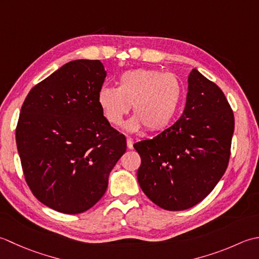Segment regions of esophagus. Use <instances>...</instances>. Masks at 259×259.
Instances as JSON below:
<instances>
[{"label": "esophagus", "instance_id": "1", "mask_svg": "<svg viewBox=\"0 0 259 259\" xmlns=\"http://www.w3.org/2000/svg\"><path fill=\"white\" fill-rule=\"evenodd\" d=\"M126 142H127V149L130 150L133 149V140H132L131 137H127V139H126Z\"/></svg>", "mask_w": 259, "mask_h": 259}]
</instances>
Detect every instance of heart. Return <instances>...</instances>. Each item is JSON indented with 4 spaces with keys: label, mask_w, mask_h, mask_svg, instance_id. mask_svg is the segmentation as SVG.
<instances>
[{
    "label": "heart",
    "mask_w": 259,
    "mask_h": 259,
    "mask_svg": "<svg viewBox=\"0 0 259 259\" xmlns=\"http://www.w3.org/2000/svg\"><path fill=\"white\" fill-rule=\"evenodd\" d=\"M182 86L173 73L136 68L120 73L118 87L102 86L97 94L100 109L110 124L119 125L131 106L135 114L125 123L127 132L145 127L160 131L177 115Z\"/></svg>",
    "instance_id": "b5f03b06"
}]
</instances>
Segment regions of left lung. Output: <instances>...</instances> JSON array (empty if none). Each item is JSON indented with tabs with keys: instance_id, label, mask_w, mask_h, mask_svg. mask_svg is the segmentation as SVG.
I'll return each mask as SVG.
<instances>
[{
	"instance_id": "obj_1",
	"label": "left lung",
	"mask_w": 259,
	"mask_h": 259,
	"mask_svg": "<svg viewBox=\"0 0 259 259\" xmlns=\"http://www.w3.org/2000/svg\"><path fill=\"white\" fill-rule=\"evenodd\" d=\"M234 128L223 91L192 69L181 117L154 139L134 144L141 156L137 181L146 197L170 211L202 201L228 166Z\"/></svg>"
}]
</instances>
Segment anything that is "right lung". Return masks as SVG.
<instances>
[{
	"instance_id": "right-lung-1",
	"label": "right lung",
	"mask_w": 259,
	"mask_h": 259,
	"mask_svg": "<svg viewBox=\"0 0 259 259\" xmlns=\"http://www.w3.org/2000/svg\"><path fill=\"white\" fill-rule=\"evenodd\" d=\"M106 70L99 60L63 65L31 89L15 131L25 181L40 202L62 213L91 209L126 151L97 100Z\"/></svg>"
}]
</instances>
